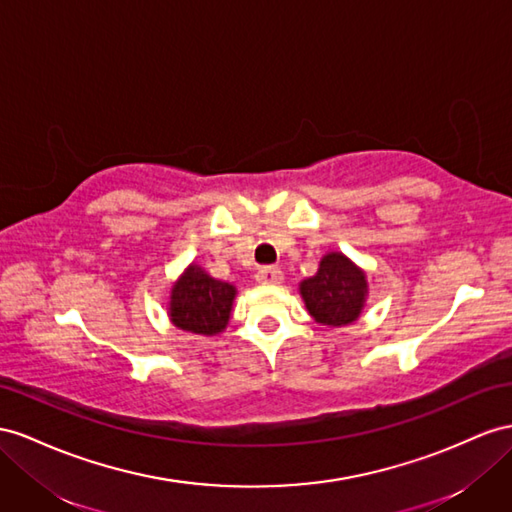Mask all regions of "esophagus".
<instances>
[{
  "label": "esophagus",
  "mask_w": 512,
  "mask_h": 512,
  "mask_svg": "<svg viewBox=\"0 0 512 512\" xmlns=\"http://www.w3.org/2000/svg\"><path fill=\"white\" fill-rule=\"evenodd\" d=\"M257 283H264V285H279L283 283V272L279 268H261L255 274Z\"/></svg>",
  "instance_id": "1"
}]
</instances>
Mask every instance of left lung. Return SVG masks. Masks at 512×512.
I'll use <instances>...</instances> for the list:
<instances>
[{
    "label": "left lung",
    "mask_w": 512,
    "mask_h": 512,
    "mask_svg": "<svg viewBox=\"0 0 512 512\" xmlns=\"http://www.w3.org/2000/svg\"><path fill=\"white\" fill-rule=\"evenodd\" d=\"M298 292L309 316L324 326H348L355 322L370 294L368 274L348 255L331 251L320 259L318 272L300 281Z\"/></svg>",
    "instance_id": "left-lung-1"
}]
</instances>
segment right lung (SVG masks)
<instances>
[{"label": "right lung", "mask_w": 512, "mask_h": 512, "mask_svg": "<svg viewBox=\"0 0 512 512\" xmlns=\"http://www.w3.org/2000/svg\"><path fill=\"white\" fill-rule=\"evenodd\" d=\"M235 296L238 287L214 279L192 261L170 287L168 318L181 331L214 337L227 329Z\"/></svg>", "instance_id": "obj_1"}]
</instances>
